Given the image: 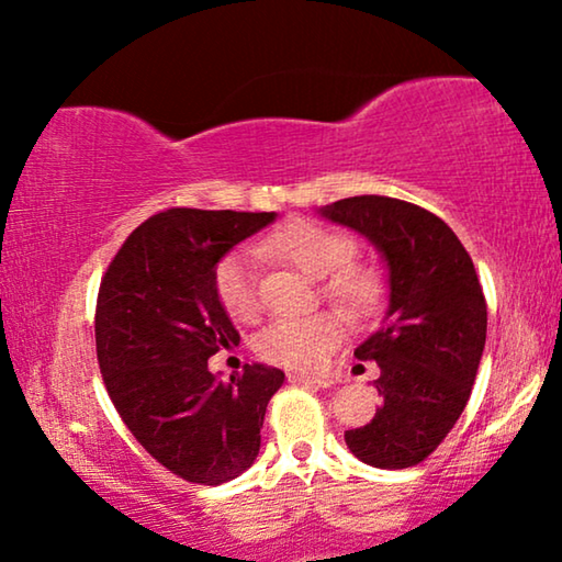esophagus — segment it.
Returning a JSON list of instances; mask_svg holds the SVG:
<instances>
[{
    "mask_svg": "<svg viewBox=\"0 0 562 562\" xmlns=\"http://www.w3.org/2000/svg\"><path fill=\"white\" fill-rule=\"evenodd\" d=\"M289 383H310V386L317 389H329L335 386L333 375H306V373H289Z\"/></svg>",
    "mask_w": 562,
    "mask_h": 562,
    "instance_id": "obj_1",
    "label": "esophagus"
}]
</instances>
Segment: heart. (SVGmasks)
Returning a JSON list of instances; mask_svg holds the SVG:
<instances>
[{"instance_id": "1", "label": "heart", "mask_w": 562, "mask_h": 562, "mask_svg": "<svg viewBox=\"0 0 562 562\" xmlns=\"http://www.w3.org/2000/svg\"><path fill=\"white\" fill-rule=\"evenodd\" d=\"M266 256H279L322 283L327 299L356 319H368L386 299V279L375 266L350 263L356 243L340 229L317 225L312 220H294L258 245ZM260 256L245 245L227 252L214 271V289L222 306L235 319H250L258 312ZM342 340V322L337 314L319 312L312 317L276 319L256 337V350L271 363L314 371L325 366L329 352Z\"/></svg>"}]
</instances>
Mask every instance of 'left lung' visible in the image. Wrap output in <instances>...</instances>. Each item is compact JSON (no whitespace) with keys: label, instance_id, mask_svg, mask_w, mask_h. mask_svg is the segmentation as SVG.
I'll use <instances>...</instances> for the list:
<instances>
[{"label":"left lung","instance_id":"left-lung-1","mask_svg":"<svg viewBox=\"0 0 562 562\" xmlns=\"http://www.w3.org/2000/svg\"><path fill=\"white\" fill-rule=\"evenodd\" d=\"M319 214L368 237L389 268L386 317L356 348L381 368L383 404L345 442L373 468L417 465L456 427L479 373L486 299L473 260L437 214L402 199L350 196Z\"/></svg>","mask_w":562,"mask_h":562}]
</instances>
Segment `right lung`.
<instances>
[{
  "label": "right lung",
  "instance_id": "add662e5",
  "mask_svg": "<svg viewBox=\"0 0 562 562\" xmlns=\"http://www.w3.org/2000/svg\"><path fill=\"white\" fill-rule=\"evenodd\" d=\"M276 212L166 210L122 243L97 299V360L135 440L183 481L220 486L260 450L283 371L245 366L220 381L210 360L240 335L214 289L217 263Z\"/></svg>",
  "mask_w": 562,
  "mask_h": 562
}]
</instances>
